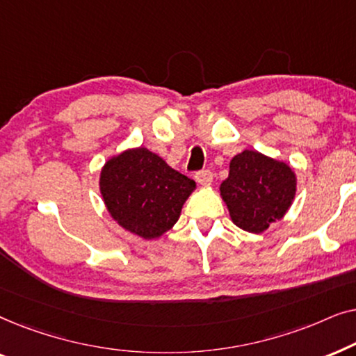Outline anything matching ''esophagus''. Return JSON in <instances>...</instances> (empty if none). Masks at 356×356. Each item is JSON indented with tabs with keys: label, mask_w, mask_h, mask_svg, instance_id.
<instances>
[{
	"label": "esophagus",
	"mask_w": 356,
	"mask_h": 356,
	"mask_svg": "<svg viewBox=\"0 0 356 356\" xmlns=\"http://www.w3.org/2000/svg\"><path fill=\"white\" fill-rule=\"evenodd\" d=\"M194 178H196V181L199 184H202V186H209V184L212 183L213 175H212L211 170H202V172H197L196 177H194Z\"/></svg>",
	"instance_id": "obj_1"
}]
</instances>
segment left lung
<instances>
[{"mask_svg": "<svg viewBox=\"0 0 356 356\" xmlns=\"http://www.w3.org/2000/svg\"><path fill=\"white\" fill-rule=\"evenodd\" d=\"M296 173L284 160L246 149L230 160L228 178L220 184L222 201L232 222L248 233L266 232L282 220L293 204Z\"/></svg>", "mask_w": 356, "mask_h": 356, "instance_id": "1", "label": "left lung"}]
</instances>
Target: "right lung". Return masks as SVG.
Listing matches in <instances>:
<instances>
[{
    "label": "right lung",
    "mask_w": 356,
    "mask_h": 356,
    "mask_svg": "<svg viewBox=\"0 0 356 356\" xmlns=\"http://www.w3.org/2000/svg\"><path fill=\"white\" fill-rule=\"evenodd\" d=\"M99 188L110 217L126 232L159 240L181 216L196 183L145 147L111 155L100 170Z\"/></svg>",
    "instance_id": "add662e5"
}]
</instances>
